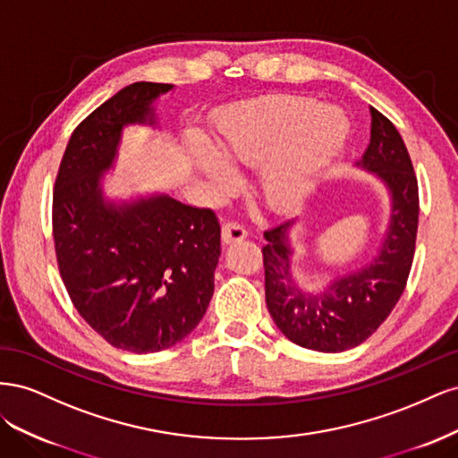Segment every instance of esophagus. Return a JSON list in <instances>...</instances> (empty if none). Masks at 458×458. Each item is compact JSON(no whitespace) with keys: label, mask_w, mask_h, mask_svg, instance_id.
I'll list each match as a JSON object with an SVG mask.
<instances>
[{"label":"esophagus","mask_w":458,"mask_h":458,"mask_svg":"<svg viewBox=\"0 0 458 458\" xmlns=\"http://www.w3.org/2000/svg\"><path fill=\"white\" fill-rule=\"evenodd\" d=\"M248 237V231L237 224V221H225L224 227H221V239H224V242H239L242 239Z\"/></svg>","instance_id":"esophagus-1"}]
</instances>
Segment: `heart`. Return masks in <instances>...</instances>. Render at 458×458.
Here are the masks:
<instances>
[{"label": "heart", "mask_w": 458, "mask_h": 458, "mask_svg": "<svg viewBox=\"0 0 458 458\" xmlns=\"http://www.w3.org/2000/svg\"><path fill=\"white\" fill-rule=\"evenodd\" d=\"M348 135L338 108L306 99H283L239 110L219 126L217 150L202 140L191 148L200 170L219 189L234 183L231 165H261L258 189L263 200L288 208L308 199L336 158Z\"/></svg>", "instance_id": "b5f03b06"}]
</instances>
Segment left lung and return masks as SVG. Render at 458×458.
<instances>
[{
  "instance_id": "left-lung-1",
  "label": "left lung",
  "mask_w": 458,
  "mask_h": 458,
  "mask_svg": "<svg viewBox=\"0 0 458 458\" xmlns=\"http://www.w3.org/2000/svg\"><path fill=\"white\" fill-rule=\"evenodd\" d=\"M370 143L361 168L390 191L392 216L377 258L336 276L323 293L300 290L293 279V221L263 233L266 301L275 325L301 348L336 353L363 344L395 308L409 279L419 229V183L407 147L394 123L370 106Z\"/></svg>"
}]
</instances>
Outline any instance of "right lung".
I'll return each instance as SVG.
<instances>
[{
    "mask_svg": "<svg viewBox=\"0 0 458 458\" xmlns=\"http://www.w3.org/2000/svg\"><path fill=\"white\" fill-rule=\"evenodd\" d=\"M172 84L135 81L80 123L53 189L55 254L74 308L110 345L131 353L172 348L197 328L214 294L221 254L210 208L157 195L114 204L103 197L123 126L155 123Z\"/></svg>",
    "mask_w": 458,
    "mask_h": 458,
    "instance_id": "add662e5",
    "label": "right lung"
}]
</instances>
